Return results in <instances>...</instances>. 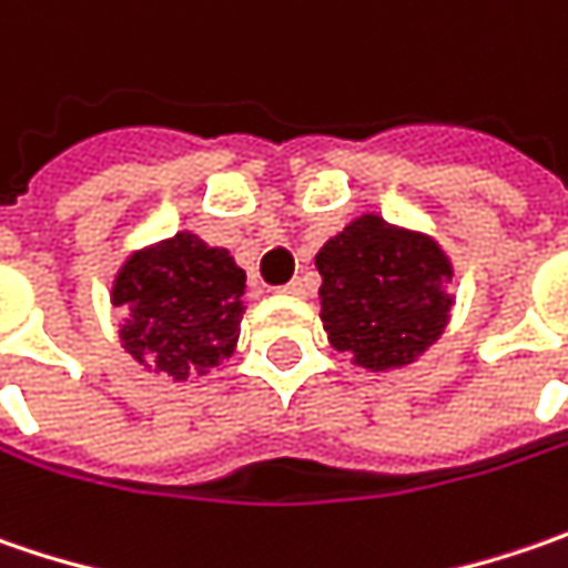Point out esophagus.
I'll list each match as a JSON object with an SVG mask.
<instances>
[{
	"label": "esophagus",
	"instance_id": "1",
	"mask_svg": "<svg viewBox=\"0 0 568 568\" xmlns=\"http://www.w3.org/2000/svg\"><path fill=\"white\" fill-rule=\"evenodd\" d=\"M280 292H285V295H305V283H302V280H292V283L283 285Z\"/></svg>",
	"mask_w": 568,
	"mask_h": 568
}]
</instances>
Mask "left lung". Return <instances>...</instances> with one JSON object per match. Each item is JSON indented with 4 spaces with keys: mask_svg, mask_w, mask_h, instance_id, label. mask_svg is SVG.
<instances>
[{
    "mask_svg": "<svg viewBox=\"0 0 568 568\" xmlns=\"http://www.w3.org/2000/svg\"><path fill=\"white\" fill-rule=\"evenodd\" d=\"M321 321L333 349L372 372L416 362L442 336L455 276L445 251L426 235L362 215L314 257Z\"/></svg>",
    "mask_w": 568,
    "mask_h": 568,
    "instance_id": "obj_1",
    "label": "left lung"
}]
</instances>
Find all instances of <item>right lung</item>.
I'll use <instances>...</instances> for the list:
<instances>
[{
    "mask_svg": "<svg viewBox=\"0 0 568 568\" xmlns=\"http://www.w3.org/2000/svg\"><path fill=\"white\" fill-rule=\"evenodd\" d=\"M244 270L225 247L190 232L139 251L113 280V305L130 317L123 349L149 372L186 382L235 353Z\"/></svg>",
    "mask_w": 568,
    "mask_h": 568,
    "instance_id": "right-lung-1",
    "label": "right lung"
}]
</instances>
